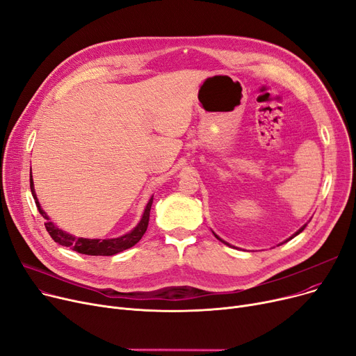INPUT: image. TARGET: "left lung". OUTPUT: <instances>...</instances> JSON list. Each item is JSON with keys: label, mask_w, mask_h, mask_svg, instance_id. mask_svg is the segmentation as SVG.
<instances>
[{"label": "left lung", "mask_w": 356, "mask_h": 356, "mask_svg": "<svg viewBox=\"0 0 356 356\" xmlns=\"http://www.w3.org/2000/svg\"><path fill=\"white\" fill-rule=\"evenodd\" d=\"M306 227H307V223H306V225H305V227H302V228H300V229H298V231H297V232H296V234H294V235H293V236H291V238H294V236H296V235H298V234H300V232H302V231H303V229H305V228H306ZM215 236H216V235H215ZM216 238H218V239H219V241H220V242H223V244H227V242H225V241H222V239H220V238H219V236H216ZM291 238H289V239H291ZM289 239H287V241H289ZM287 241H286V242H287ZM227 245H229V244H227Z\"/></svg>", "instance_id": "obj_1"}]
</instances>
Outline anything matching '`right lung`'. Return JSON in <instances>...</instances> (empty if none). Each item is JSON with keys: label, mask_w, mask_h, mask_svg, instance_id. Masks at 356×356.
Segmentation results:
<instances>
[{"label": "right lung", "mask_w": 356, "mask_h": 356, "mask_svg": "<svg viewBox=\"0 0 356 356\" xmlns=\"http://www.w3.org/2000/svg\"><path fill=\"white\" fill-rule=\"evenodd\" d=\"M30 189H31V195L34 197L35 207L39 209L40 215L46 219L44 227L49 232V235L51 236V239L58 244L63 245V247H69L70 250L76 251L79 254H85V255H114L118 254L121 251H125L131 247H134L137 242L143 238V235L147 231L148 227V220H149V211H152V204H153V197L148 200L144 215L140 220L138 225L125 235L120 236V238H114V239H88V238H74L70 234H66L65 231L59 229L58 227L53 225V222H50L49 216L43 212V209L40 208V203L35 197L34 193V186H33V179H30Z\"/></svg>", "instance_id": "add662e5"}]
</instances>
